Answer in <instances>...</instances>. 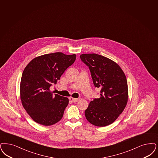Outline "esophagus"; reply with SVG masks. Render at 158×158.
I'll list each match as a JSON object with an SVG mask.
<instances>
[{
  "instance_id": "obj_1",
  "label": "esophagus",
  "mask_w": 158,
  "mask_h": 158,
  "mask_svg": "<svg viewBox=\"0 0 158 158\" xmlns=\"http://www.w3.org/2000/svg\"><path fill=\"white\" fill-rule=\"evenodd\" d=\"M69 100L72 102H77L79 101V99H76V98H72L70 97L69 98Z\"/></svg>"
}]
</instances>
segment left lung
Returning a JSON list of instances; mask_svg holds the SVG:
<instances>
[{
	"label": "left lung",
	"mask_w": 158,
	"mask_h": 158,
	"mask_svg": "<svg viewBox=\"0 0 158 158\" xmlns=\"http://www.w3.org/2000/svg\"><path fill=\"white\" fill-rule=\"evenodd\" d=\"M80 57L88 66L95 87L101 90L100 98L90 102L85 111L86 118L95 126L110 125L127 103L126 76L120 66L107 57L96 53L82 54Z\"/></svg>",
	"instance_id": "1"
}]
</instances>
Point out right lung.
<instances>
[{
    "label": "right lung",
    "mask_w": 158,
    "mask_h": 158,
    "mask_svg": "<svg viewBox=\"0 0 158 158\" xmlns=\"http://www.w3.org/2000/svg\"><path fill=\"white\" fill-rule=\"evenodd\" d=\"M76 57L75 54L67 55L62 52L49 53L34 58L26 66L20 85V100L36 123L51 126L62 118L69 99L53 95L50 87L74 63Z\"/></svg>",
    "instance_id": "add662e5"
}]
</instances>
